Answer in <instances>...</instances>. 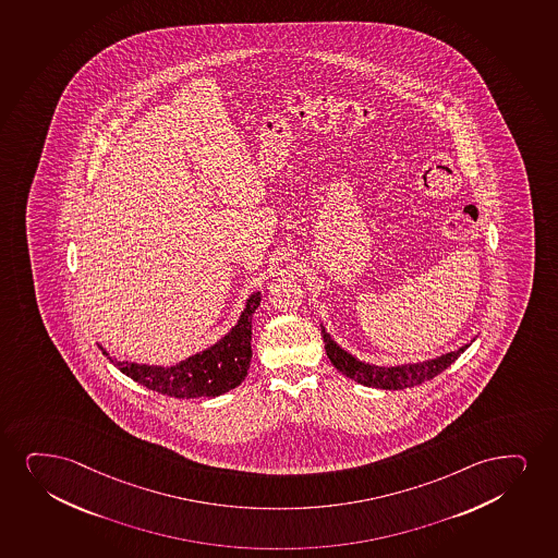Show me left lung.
Segmentation results:
<instances>
[{"label": "left lung", "instance_id": "1", "mask_svg": "<svg viewBox=\"0 0 558 558\" xmlns=\"http://www.w3.org/2000/svg\"><path fill=\"white\" fill-rule=\"evenodd\" d=\"M322 337H324L327 357L330 359L335 368L344 374L345 378L353 379L361 386L386 389V391H399V389H407V387L421 386L423 381L436 378L440 372L453 365L454 361L461 357L462 351L468 350L475 340V338L470 340L468 344L461 345L459 350L441 353L438 357L425 359V361H417V363L381 366L365 363L355 355H351L350 351L340 348L332 340L329 332L325 330L324 324H322Z\"/></svg>", "mask_w": 558, "mask_h": 558}]
</instances>
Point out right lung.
Listing matches in <instances>:
<instances>
[{"mask_svg":"<svg viewBox=\"0 0 558 558\" xmlns=\"http://www.w3.org/2000/svg\"><path fill=\"white\" fill-rule=\"evenodd\" d=\"M259 304L262 291H254L246 299L241 316L228 335L208 345L207 350L197 351L177 365L120 361L109 355L104 345L99 348L118 371L146 389L174 399H214L241 386L248 374L252 361V319Z\"/></svg>","mask_w":558,"mask_h":558,"instance_id":"right-lung-1","label":"right lung"}]
</instances>
